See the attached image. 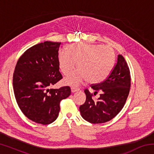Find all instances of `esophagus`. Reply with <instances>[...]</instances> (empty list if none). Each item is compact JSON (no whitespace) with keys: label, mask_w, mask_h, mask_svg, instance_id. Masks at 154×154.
Returning <instances> with one entry per match:
<instances>
[{"label":"esophagus","mask_w":154,"mask_h":154,"mask_svg":"<svg viewBox=\"0 0 154 154\" xmlns=\"http://www.w3.org/2000/svg\"><path fill=\"white\" fill-rule=\"evenodd\" d=\"M79 88H76V87H72L71 88V92L72 93H74L75 92H77V91H79Z\"/></svg>","instance_id":"34e87169"}]
</instances>
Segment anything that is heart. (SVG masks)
I'll list each match as a JSON object with an SVG mask.
<instances>
[{
	"mask_svg": "<svg viewBox=\"0 0 154 154\" xmlns=\"http://www.w3.org/2000/svg\"><path fill=\"white\" fill-rule=\"evenodd\" d=\"M66 51L58 54L59 67L62 73H71L75 62L78 69L65 78L64 84L77 86L86 80L91 83L101 82L113 67L115 51L110 46L79 43L68 45Z\"/></svg>",
	"mask_w": 154,
	"mask_h": 154,
	"instance_id": "obj_1",
	"label": "heart"
}]
</instances>
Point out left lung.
<instances>
[{"label": "left lung", "mask_w": 154, "mask_h": 154, "mask_svg": "<svg viewBox=\"0 0 154 154\" xmlns=\"http://www.w3.org/2000/svg\"><path fill=\"white\" fill-rule=\"evenodd\" d=\"M91 88L95 91L94 94L99 90L103 92L94 101L92 94L85 90L86 100L79 106L82 118L92 124L110 121L123 108L130 92V70L123 56L118 55L116 65L105 81Z\"/></svg>", "instance_id": "8db88e82"}]
</instances>
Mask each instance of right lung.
<instances>
[{"mask_svg":"<svg viewBox=\"0 0 154 154\" xmlns=\"http://www.w3.org/2000/svg\"><path fill=\"white\" fill-rule=\"evenodd\" d=\"M61 43L45 41L31 47L15 66L13 85L21 111L36 123L49 124L57 119L60 103L71 94L69 86L50 89L62 76L59 71Z\"/></svg>","mask_w":154,"mask_h":154,"instance_id":"1","label":"right lung"}]
</instances>
